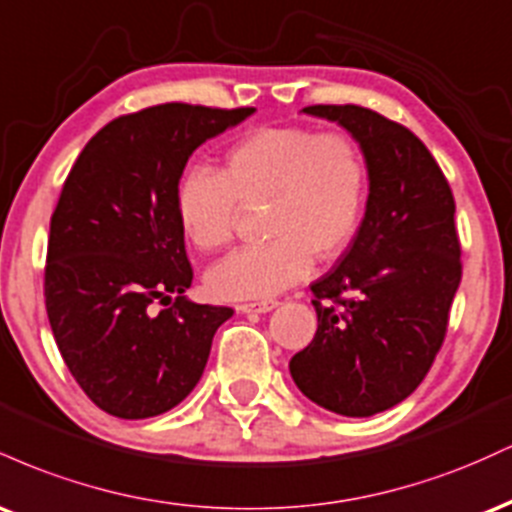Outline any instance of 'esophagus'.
<instances>
[{"label":"esophagus","mask_w":512,"mask_h":512,"mask_svg":"<svg viewBox=\"0 0 512 512\" xmlns=\"http://www.w3.org/2000/svg\"><path fill=\"white\" fill-rule=\"evenodd\" d=\"M279 301H274V298H267V301H257V303H240L236 305L238 313H269V310H274Z\"/></svg>","instance_id":"esophagus-1"}]
</instances>
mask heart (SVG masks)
Masks as SVG:
<instances>
[{
    "label": "heart",
    "mask_w": 512,
    "mask_h": 512,
    "mask_svg": "<svg viewBox=\"0 0 512 512\" xmlns=\"http://www.w3.org/2000/svg\"><path fill=\"white\" fill-rule=\"evenodd\" d=\"M368 166L346 132L260 127L231 146L223 173L190 168L175 190V216L187 243L202 252L231 243L238 209L264 207L269 243L238 250L207 272L221 301L267 298L303 281L315 255L334 260L361 228Z\"/></svg>",
    "instance_id": "heart-1"
}]
</instances>
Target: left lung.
Listing matches in <instances>:
<instances>
[{"label":"left lung","mask_w":512,"mask_h":512,"mask_svg":"<svg viewBox=\"0 0 512 512\" xmlns=\"http://www.w3.org/2000/svg\"><path fill=\"white\" fill-rule=\"evenodd\" d=\"M303 113L337 122L356 139L368 199L356 238L310 286L317 332L289 370L317 407L373 416L421 385L445 339L462 279L455 199L436 158L407 127L361 105H310Z\"/></svg>","instance_id":"obj_1"}]
</instances>
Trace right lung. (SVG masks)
<instances>
[{
    "instance_id": "add662e5",
    "label": "right lung",
    "mask_w": 512,
    "mask_h": 512,
    "mask_svg": "<svg viewBox=\"0 0 512 512\" xmlns=\"http://www.w3.org/2000/svg\"><path fill=\"white\" fill-rule=\"evenodd\" d=\"M252 113L163 103L122 115L91 137L64 180L50 221L45 308L69 373L117 419L178 407L233 315L185 296L192 267L175 190L197 146ZM156 304L171 308L156 314Z\"/></svg>"
}]
</instances>
